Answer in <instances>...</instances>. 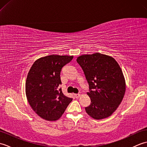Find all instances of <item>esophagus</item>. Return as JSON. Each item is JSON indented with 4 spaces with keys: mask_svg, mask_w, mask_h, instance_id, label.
Wrapping results in <instances>:
<instances>
[{
    "mask_svg": "<svg viewBox=\"0 0 147 147\" xmlns=\"http://www.w3.org/2000/svg\"><path fill=\"white\" fill-rule=\"evenodd\" d=\"M74 96H75L76 98H78L79 96H80V95L79 94V93H76V94H74Z\"/></svg>",
    "mask_w": 147,
    "mask_h": 147,
    "instance_id": "34e87169",
    "label": "esophagus"
}]
</instances>
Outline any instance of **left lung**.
I'll return each instance as SVG.
<instances>
[{
  "label": "left lung",
  "mask_w": 147,
  "mask_h": 147,
  "mask_svg": "<svg viewBox=\"0 0 147 147\" xmlns=\"http://www.w3.org/2000/svg\"><path fill=\"white\" fill-rule=\"evenodd\" d=\"M76 61L89 85L87 94L91 103L86 113L95 119H102L116 110L125 93L126 85L121 69L114 58L95 53L83 55Z\"/></svg>",
  "instance_id": "obj_1"
}]
</instances>
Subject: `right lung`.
<instances>
[{
    "label": "right lung",
    "mask_w": 147,
    "mask_h": 147,
    "mask_svg": "<svg viewBox=\"0 0 147 147\" xmlns=\"http://www.w3.org/2000/svg\"><path fill=\"white\" fill-rule=\"evenodd\" d=\"M73 56L51 55L36 61L28 74L26 97L33 110L47 121H56L73 98L65 96L60 88L61 72Z\"/></svg>",
    "instance_id": "1"
}]
</instances>
